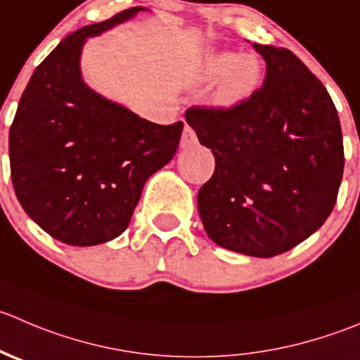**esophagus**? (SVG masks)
Instances as JSON below:
<instances>
[{
	"label": "esophagus",
	"mask_w": 360,
	"mask_h": 360,
	"mask_svg": "<svg viewBox=\"0 0 360 360\" xmlns=\"http://www.w3.org/2000/svg\"><path fill=\"white\" fill-rule=\"evenodd\" d=\"M193 144H197V134H195V130L190 124H186L183 135H181V148H190Z\"/></svg>",
	"instance_id": "esophagus-1"
}]
</instances>
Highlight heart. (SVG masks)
<instances>
[{
  "label": "heart",
  "instance_id": "heart-1",
  "mask_svg": "<svg viewBox=\"0 0 360 360\" xmlns=\"http://www.w3.org/2000/svg\"><path fill=\"white\" fill-rule=\"evenodd\" d=\"M260 73V63L255 56H237L233 52L214 54L204 66L205 80L216 82L223 79L216 95L221 105H236L246 100L257 89Z\"/></svg>",
  "mask_w": 360,
  "mask_h": 360
}]
</instances>
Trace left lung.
Wrapping results in <instances>:
<instances>
[{
	"label": "left lung",
	"mask_w": 360,
	"mask_h": 360,
	"mask_svg": "<svg viewBox=\"0 0 360 360\" xmlns=\"http://www.w3.org/2000/svg\"><path fill=\"white\" fill-rule=\"evenodd\" d=\"M264 86L230 107L195 105L186 121L214 155L198 212L219 246L269 258L308 239L333 212L343 177L340 117L292 51L253 44Z\"/></svg>",
	"instance_id": "8db88e82"
}]
</instances>
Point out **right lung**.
<instances>
[{
    "mask_svg": "<svg viewBox=\"0 0 360 360\" xmlns=\"http://www.w3.org/2000/svg\"><path fill=\"white\" fill-rule=\"evenodd\" d=\"M65 38L31 75L10 127V174L26 214L54 239L95 246L121 236L146 181L174 158L183 121L156 124L84 84L80 51L135 13Z\"/></svg>",
    "mask_w": 360,
    "mask_h": 360,
    "instance_id": "right-lung-1",
    "label": "right lung"
}]
</instances>
